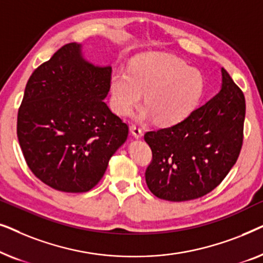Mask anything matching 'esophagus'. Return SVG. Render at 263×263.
<instances>
[{
	"mask_svg": "<svg viewBox=\"0 0 263 263\" xmlns=\"http://www.w3.org/2000/svg\"><path fill=\"white\" fill-rule=\"evenodd\" d=\"M130 133L133 134V136H134V138H136V139H139V138H141L142 136V130H141V128H139L138 125H130Z\"/></svg>",
	"mask_w": 263,
	"mask_h": 263,
	"instance_id": "obj_1",
	"label": "esophagus"
}]
</instances>
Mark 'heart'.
<instances>
[{"label": "heart", "mask_w": 263, "mask_h": 263, "mask_svg": "<svg viewBox=\"0 0 263 263\" xmlns=\"http://www.w3.org/2000/svg\"><path fill=\"white\" fill-rule=\"evenodd\" d=\"M203 79L199 70L170 53H147L132 63L129 73L116 71L110 79L111 107L128 116L141 102L136 118L172 125L184 120L199 102Z\"/></svg>", "instance_id": "obj_1"}]
</instances>
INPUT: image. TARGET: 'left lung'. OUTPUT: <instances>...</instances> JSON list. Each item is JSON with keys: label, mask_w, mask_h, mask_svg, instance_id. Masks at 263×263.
I'll use <instances>...</instances> for the list:
<instances>
[{"label": "left lung", "mask_w": 263, "mask_h": 263, "mask_svg": "<svg viewBox=\"0 0 263 263\" xmlns=\"http://www.w3.org/2000/svg\"><path fill=\"white\" fill-rule=\"evenodd\" d=\"M221 77V89L204 105L172 127L145 134L153 154L146 183L159 199H199L217 188L238 159L246 99L224 68Z\"/></svg>", "instance_id": "1"}]
</instances>
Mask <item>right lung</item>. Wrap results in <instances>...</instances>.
<instances>
[{
    "mask_svg": "<svg viewBox=\"0 0 263 263\" xmlns=\"http://www.w3.org/2000/svg\"><path fill=\"white\" fill-rule=\"evenodd\" d=\"M111 67L95 66L69 43L28 79L17 139L31 171L64 193L91 190L123 145L128 125L109 109Z\"/></svg>",
    "mask_w": 263,
    "mask_h": 263,
    "instance_id": "add662e5",
    "label": "right lung"
}]
</instances>
